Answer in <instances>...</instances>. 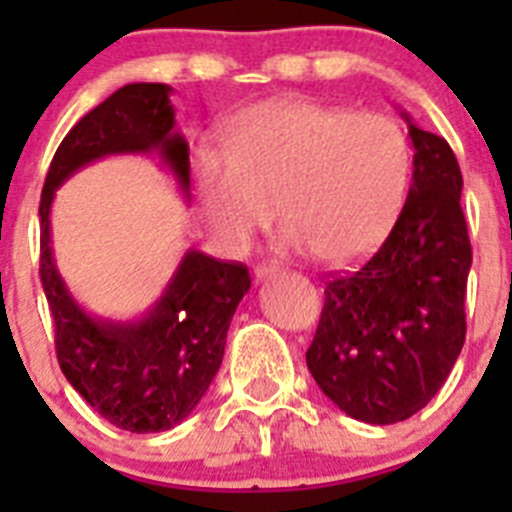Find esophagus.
Wrapping results in <instances>:
<instances>
[{"mask_svg": "<svg viewBox=\"0 0 512 512\" xmlns=\"http://www.w3.org/2000/svg\"><path fill=\"white\" fill-rule=\"evenodd\" d=\"M279 271L282 269L274 264H259L256 269H253V274H256V279H269V277H277Z\"/></svg>", "mask_w": 512, "mask_h": 512, "instance_id": "esophagus-1", "label": "esophagus"}]
</instances>
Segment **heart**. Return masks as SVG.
<instances>
[{
	"label": "heart",
	"mask_w": 512,
	"mask_h": 512,
	"mask_svg": "<svg viewBox=\"0 0 512 512\" xmlns=\"http://www.w3.org/2000/svg\"><path fill=\"white\" fill-rule=\"evenodd\" d=\"M410 179V146L392 117L284 99L238 117L225 148L202 146L194 184L207 223L243 246L274 207L292 248L325 264L372 251L395 223Z\"/></svg>",
	"instance_id": "1"
}]
</instances>
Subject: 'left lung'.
Returning <instances> with one entry per match:
<instances>
[{
  "label": "left lung",
  "instance_id": "8db88e82",
  "mask_svg": "<svg viewBox=\"0 0 512 512\" xmlns=\"http://www.w3.org/2000/svg\"><path fill=\"white\" fill-rule=\"evenodd\" d=\"M413 140V184L372 259L325 287L307 369L356 420H408L436 397L467 338L472 266L461 169L443 138L402 112Z\"/></svg>",
  "mask_w": 512,
  "mask_h": 512
}]
</instances>
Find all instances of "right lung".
<instances>
[{"label": "right lung", "instance_id": "1", "mask_svg": "<svg viewBox=\"0 0 512 512\" xmlns=\"http://www.w3.org/2000/svg\"><path fill=\"white\" fill-rule=\"evenodd\" d=\"M171 87L128 84L81 117L61 140L40 194V282L56 328L61 372L112 425L130 433L169 431L202 400L223 364L230 320L251 289L248 269L189 248L164 295L140 320L89 315L53 261L51 205L81 166L117 153H156L189 192V146L174 130Z\"/></svg>", "mask_w": 512, "mask_h": 512}]
</instances>
